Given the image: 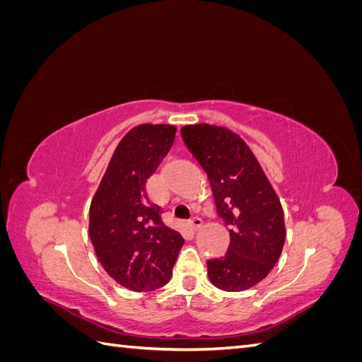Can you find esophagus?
<instances>
[{"label":"esophagus","mask_w":362,"mask_h":362,"mask_svg":"<svg viewBox=\"0 0 362 362\" xmlns=\"http://www.w3.org/2000/svg\"><path fill=\"white\" fill-rule=\"evenodd\" d=\"M189 225H190L192 229H199L202 226V218L198 217V216H194L189 221Z\"/></svg>","instance_id":"34e87169"}]
</instances>
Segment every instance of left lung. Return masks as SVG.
Masks as SVG:
<instances>
[{
  "label": "left lung",
  "instance_id": "8db88e82",
  "mask_svg": "<svg viewBox=\"0 0 362 362\" xmlns=\"http://www.w3.org/2000/svg\"><path fill=\"white\" fill-rule=\"evenodd\" d=\"M181 137L211 184L217 214L231 228L225 257L208 259L217 288L243 291L264 279L286 242L284 211L243 139L214 125H187Z\"/></svg>",
  "mask_w": 362,
  "mask_h": 362
}]
</instances>
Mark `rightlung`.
<instances>
[{"label": "right lung", "instance_id": "1", "mask_svg": "<svg viewBox=\"0 0 362 362\" xmlns=\"http://www.w3.org/2000/svg\"><path fill=\"white\" fill-rule=\"evenodd\" d=\"M177 128L144 124L120 140L90 204L89 234L96 257L117 284L133 291L163 287L184 245L164 225L146 182L173 145Z\"/></svg>", "mask_w": 362, "mask_h": 362}]
</instances>
